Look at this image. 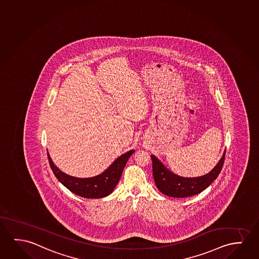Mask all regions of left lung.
<instances>
[{"instance_id": "1", "label": "left lung", "mask_w": 259, "mask_h": 259, "mask_svg": "<svg viewBox=\"0 0 259 259\" xmlns=\"http://www.w3.org/2000/svg\"><path fill=\"white\" fill-rule=\"evenodd\" d=\"M225 150L214 168L206 175L199 177H183L170 171L157 157L151 155L156 186L163 194L172 198L197 195L206 190L218 178L225 162Z\"/></svg>"}]
</instances>
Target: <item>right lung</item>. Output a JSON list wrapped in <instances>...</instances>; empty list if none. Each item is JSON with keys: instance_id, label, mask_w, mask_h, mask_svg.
<instances>
[{"instance_id": "obj_1", "label": "right lung", "mask_w": 259, "mask_h": 259, "mask_svg": "<svg viewBox=\"0 0 259 259\" xmlns=\"http://www.w3.org/2000/svg\"><path fill=\"white\" fill-rule=\"evenodd\" d=\"M135 151V150H132L122 154L113 161L112 164L105 171L89 178H78L65 174L53 163L48 151L47 154L50 165L54 176L65 187L82 198L101 199L112 193L116 184L119 182L128 158H130V156Z\"/></svg>"}]
</instances>
